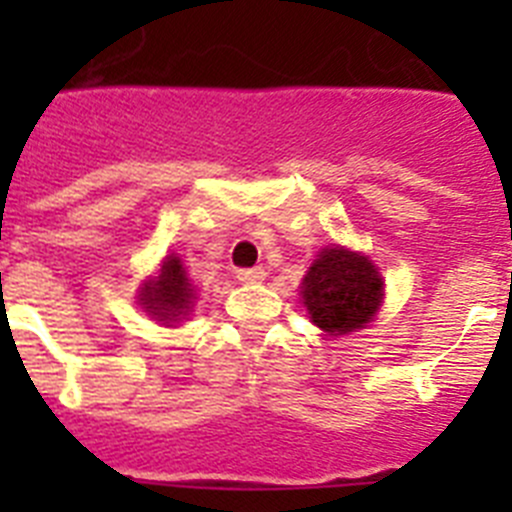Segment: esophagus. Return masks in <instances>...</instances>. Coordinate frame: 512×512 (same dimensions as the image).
<instances>
[{"instance_id":"esophagus-1","label":"esophagus","mask_w":512,"mask_h":512,"mask_svg":"<svg viewBox=\"0 0 512 512\" xmlns=\"http://www.w3.org/2000/svg\"><path fill=\"white\" fill-rule=\"evenodd\" d=\"M235 274H238V279H241L243 284H259V282H264V277H266V271L261 269V266H251V269H238Z\"/></svg>"}]
</instances>
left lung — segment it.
Wrapping results in <instances>:
<instances>
[{
  "instance_id": "obj_1",
  "label": "left lung",
  "mask_w": 512,
  "mask_h": 512,
  "mask_svg": "<svg viewBox=\"0 0 512 512\" xmlns=\"http://www.w3.org/2000/svg\"><path fill=\"white\" fill-rule=\"evenodd\" d=\"M307 315L328 336H346L372 323L384 297V282L369 256L328 246L312 261L300 287Z\"/></svg>"
}]
</instances>
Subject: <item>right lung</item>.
<instances>
[{"instance_id":"obj_1","label":"right lung","mask_w":512,"mask_h":512,"mask_svg":"<svg viewBox=\"0 0 512 512\" xmlns=\"http://www.w3.org/2000/svg\"><path fill=\"white\" fill-rule=\"evenodd\" d=\"M138 300L151 318L161 320L164 325H174L187 318L197 300V292H194L182 259L176 253L166 256L158 269V277L143 282Z\"/></svg>"}]
</instances>
